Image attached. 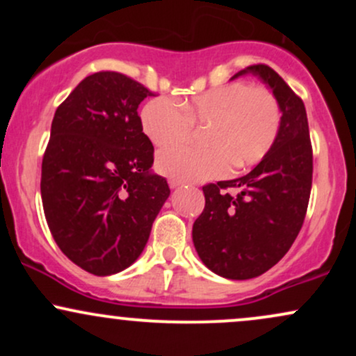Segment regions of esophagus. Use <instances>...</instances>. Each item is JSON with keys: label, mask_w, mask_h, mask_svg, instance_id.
Wrapping results in <instances>:
<instances>
[{"label": "esophagus", "mask_w": 356, "mask_h": 356, "mask_svg": "<svg viewBox=\"0 0 356 356\" xmlns=\"http://www.w3.org/2000/svg\"><path fill=\"white\" fill-rule=\"evenodd\" d=\"M181 181H177V179H169V186H170V189H177L179 186H181Z\"/></svg>", "instance_id": "obj_1"}]
</instances>
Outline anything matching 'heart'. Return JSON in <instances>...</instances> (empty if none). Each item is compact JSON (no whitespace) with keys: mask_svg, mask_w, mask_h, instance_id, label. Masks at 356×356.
<instances>
[{"mask_svg":"<svg viewBox=\"0 0 356 356\" xmlns=\"http://www.w3.org/2000/svg\"><path fill=\"white\" fill-rule=\"evenodd\" d=\"M144 134L155 147H172L191 137L192 127H206V147H181L159 154L157 169L182 182L209 181L257 164L275 145L281 108L263 85L232 81L177 105L167 97L149 100L140 112Z\"/></svg>","mask_w":356,"mask_h":356,"instance_id":"1","label":"heart"}]
</instances>
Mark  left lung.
Returning a JSON list of instances; mask_svg holds the SVG:
<instances>
[{"instance_id": "left-lung-1", "label": "left lung", "mask_w": 356, "mask_h": 356, "mask_svg": "<svg viewBox=\"0 0 356 356\" xmlns=\"http://www.w3.org/2000/svg\"><path fill=\"white\" fill-rule=\"evenodd\" d=\"M280 104L275 145L251 172L202 187L206 206L192 226L202 263L227 280H251L289 251L306 216L313 181V149L303 100L271 67L251 65Z\"/></svg>"}]
</instances>
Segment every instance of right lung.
Listing matches in <instances>:
<instances>
[{
  "label": "right lung",
  "mask_w": 356,
  "mask_h": 356,
  "mask_svg": "<svg viewBox=\"0 0 356 356\" xmlns=\"http://www.w3.org/2000/svg\"><path fill=\"white\" fill-rule=\"evenodd\" d=\"M154 92L97 72L61 102L42 162L48 227L65 256L95 276L124 271L144 251L169 184L150 172L154 145L138 105Z\"/></svg>",
  "instance_id": "right-lung-1"
}]
</instances>
